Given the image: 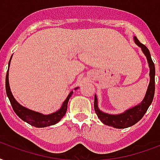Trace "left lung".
<instances>
[{
	"mask_svg": "<svg viewBox=\"0 0 160 160\" xmlns=\"http://www.w3.org/2000/svg\"><path fill=\"white\" fill-rule=\"evenodd\" d=\"M134 42L137 46L141 48V50L145 55L147 61H148V67H149V83H148V89L146 91L145 96L142 100L140 103L136 105L134 107L130 108L128 109L125 110L123 112L118 113V114H110L101 111L98 108V102L97 95H94V110L97 113L98 117L100 121L108 125L111 126L115 128H126L131 127L138 122L139 120L143 117L147 112L148 107L150 106L153 102V96H154V90H155V68H154V63L151 58V55L147 47L142 44L137 39L136 37H133Z\"/></svg>",
	"mask_w": 160,
	"mask_h": 160,
	"instance_id": "8db88e82",
	"label": "left lung"
}]
</instances>
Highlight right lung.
Returning <instances> with one entry per match:
<instances>
[{
	"label": "right lung",
	"mask_w": 160,
	"mask_h": 160,
	"mask_svg": "<svg viewBox=\"0 0 160 160\" xmlns=\"http://www.w3.org/2000/svg\"><path fill=\"white\" fill-rule=\"evenodd\" d=\"M12 58H11L9 61L8 67H10ZM78 88H76L74 90H77ZM6 91H7V95L8 98H9L10 102H11L12 108L14 110V112L17 113V116L21 119H22L25 122H27V123H29L30 125L34 126L36 128H45L58 123L62 118L65 113H66L69 98H71V96L73 93V91L70 92L68 96L67 97L66 100L62 102V104L60 108L58 111H56V112H52V113H50V114L45 115L41 113V112H35L33 110L28 109L27 108L23 107L22 105L20 104L19 102L15 99V98L12 95L9 85V68L7 70V77H6Z\"/></svg>",
	"instance_id": "add662e5"
}]
</instances>
